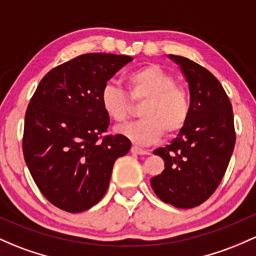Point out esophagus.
Wrapping results in <instances>:
<instances>
[{
  "label": "esophagus",
  "mask_w": 256,
  "mask_h": 256,
  "mask_svg": "<svg viewBox=\"0 0 256 256\" xmlns=\"http://www.w3.org/2000/svg\"><path fill=\"white\" fill-rule=\"evenodd\" d=\"M131 152L135 153V154H150V150H144V148H140V147L137 146H132L131 147Z\"/></svg>",
  "instance_id": "esophagus-1"
}]
</instances>
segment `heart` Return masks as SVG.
Masks as SVG:
<instances>
[{
	"label": "heart",
	"mask_w": 256,
	"mask_h": 256,
	"mask_svg": "<svg viewBox=\"0 0 256 256\" xmlns=\"http://www.w3.org/2000/svg\"><path fill=\"white\" fill-rule=\"evenodd\" d=\"M128 94L114 84H106L100 93V104L106 114L116 122H124L132 114L134 103L144 102L141 120L118 128L137 144L158 141L164 132H179L190 115L186 90L176 84L173 74L158 64H147L130 72L125 78Z\"/></svg>",
	"instance_id": "1"
}]
</instances>
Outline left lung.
<instances>
[{
    "instance_id": "8db88e82",
    "label": "left lung",
    "mask_w": 256,
    "mask_h": 256,
    "mask_svg": "<svg viewBox=\"0 0 256 256\" xmlns=\"http://www.w3.org/2000/svg\"><path fill=\"white\" fill-rule=\"evenodd\" d=\"M189 82L190 115L170 144L153 152L164 170L150 179L166 204L192 208L205 202L222 182L236 144L232 104L220 80L205 67L170 55Z\"/></svg>"
}]
</instances>
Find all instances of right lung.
<instances>
[{
  "label": "right lung",
  "mask_w": 256,
  "mask_h": 256,
  "mask_svg": "<svg viewBox=\"0 0 256 256\" xmlns=\"http://www.w3.org/2000/svg\"><path fill=\"white\" fill-rule=\"evenodd\" d=\"M132 58L84 54L48 72L26 112L23 154L40 192L77 214L106 192L112 166L131 148L124 135H106L110 120L100 104L106 82Z\"/></svg>",
  "instance_id": "1"
}]
</instances>
